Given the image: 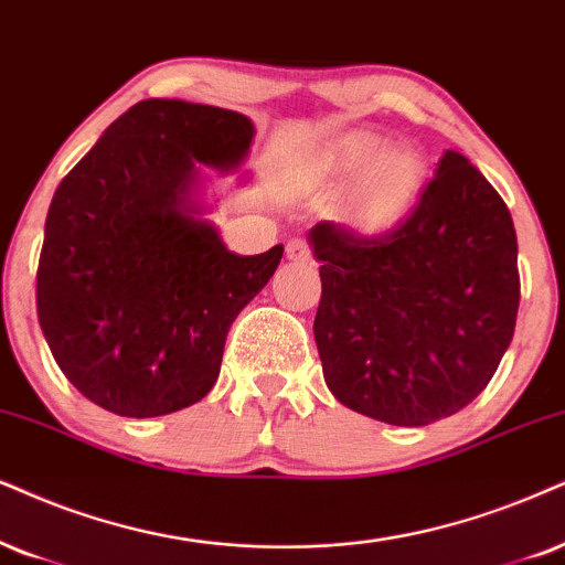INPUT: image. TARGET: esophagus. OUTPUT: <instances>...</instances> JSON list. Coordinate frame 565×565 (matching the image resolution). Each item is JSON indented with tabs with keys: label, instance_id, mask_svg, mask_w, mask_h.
<instances>
[{
	"label": "esophagus",
	"instance_id": "34e87169",
	"mask_svg": "<svg viewBox=\"0 0 565 565\" xmlns=\"http://www.w3.org/2000/svg\"><path fill=\"white\" fill-rule=\"evenodd\" d=\"M287 260L291 263H310V247L305 245L302 239H291L287 245Z\"/></svg>",
	"mask_w": 565,
	"mask_h": 565
}]
</instances>
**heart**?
I'll use <instances>...</instances> for the list:
<instances>
[{
	"mask_svg": "<svg viewBox=\"0 0 565 565\" xmlns=\"http://www.w3.org/2000/svg\"><path fill=\"white\" fill-rule=\"evenodd\" d=\"M333 184H356L349 221L356 232H383L398 224L425 184V163L409 148H388L383 138L362 135L339 146L326 161Z\"/></svg>",
	"mask_w": 565,
	"mask_h": 565,
	"instance_id": "b5f03b06",
	"label": "heart"
}]
</instances>
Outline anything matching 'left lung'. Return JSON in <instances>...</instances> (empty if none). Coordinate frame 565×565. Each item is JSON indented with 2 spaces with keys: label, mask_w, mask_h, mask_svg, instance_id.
Instances as JSON below:
<instances>
[{
  "label": "left lung",
  "mask_w": 565,
  "mask_h": 565,
  "mask_svg": "<svg viewBox=\"0 0 565 565\" xmlns=\"http://www.w3.org/2000/svg\"><path fill=\"white\" fill-rule=\"evenodd\" d=\"M307 239L323 263L312 331L341 404L423 427L480 396L516 328L519 249L503 198L467 156L443 153L394 230L362 239L320 221Z\"/></svg>",
  "instance_id": "obj_1"
}]
</instances>
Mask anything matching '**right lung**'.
Masks as SVG:
<instances>
[{"label":"right lung","instance_id":"right-lung-1","mask_svg":"<svg viewBox=\"0 0 565 565\" xmlns=\"http://www.w3.org/2000/svg\"><path fill=\"white\" fill-rule=\"evenodd\" d=\"M253 135L239 111L146 98L56 188L39 323L67 381L106 412L142 419L200 402L234 318L281 263V245L232 253L205 218L203 167L239 171Z\"/></svg>","mask_w":565,"mask_h":565}]
</instances>
